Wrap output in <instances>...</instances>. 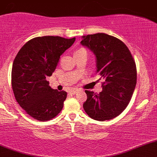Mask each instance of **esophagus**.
Wrapping results in <instances>:
<instances>
[{"label": "esophagus", "mask_w": 157, "mask_h": 157, "mask_svg": "<svg viewBox=\"0 0 157 157\" xmlns=\"http://www.w3.org/2000/svg\"><path fill=\"white\" fill-rule=\"evenodd\" d=\"M78 91H79L78 89H71V91H69V93L71 94H76Z\"/></svg>", "instance_id": "obj_1"}]
</instances>
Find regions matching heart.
Instances as JSON below:
<instances>
[{"mask_svg":"<svg viewBox=\"0 0 157 157\" xmlns=\"http://www.w3.org/2000/svg\"><path fill=\"white\" fill-rule=\"evenodd\" d=\"M80 52V51H86V50L85 49V48H79V49H77L76 52Z\"/></svg>","mask_w":157,"mask_h":157,"instance_id":"obj_1","label":"heart"}]
</instances>
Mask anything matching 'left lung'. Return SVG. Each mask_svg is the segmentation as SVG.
Wrapping results in <instances>:
<instances>
[{"mask_svg": "<svg viewBox=\"0 0 157 157\" xmlns=\"http://www.w3.org/2000/svg\"><path fill=\"white\" fill-rule=\"evenodd\" d=\"M82 38L81 44L96 55L97 72L104 79L101 92L85 91L87 100L83 109L97 121L112 120L126 109L132 97L136 84L134 59L126 45L113 36L97 33Z\"/></svg>", "mask_w": 157, "mask_h": 157, "instance_id": "8db88e82", "label": "left lung"}]
</instances>
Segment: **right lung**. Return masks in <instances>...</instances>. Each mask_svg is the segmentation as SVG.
<instances>
[{"instance_id":"add662e5","label":"right lung","mask_w":157,"mask_h":157,"mask_svg":"<svg viewBox=\"0 0 157 157\" xmlns=\"http://www.w3.org/2000/svg\"><path fill=\"white\" fill-rule=\"evenodd\" d=\"M75 41V37H37L16 55L12 68V90L20 106L32 118L48 121L62 111L67 93L52 89L46 77L52 76L60 55Z\"/></svg>"}]
</instances>
